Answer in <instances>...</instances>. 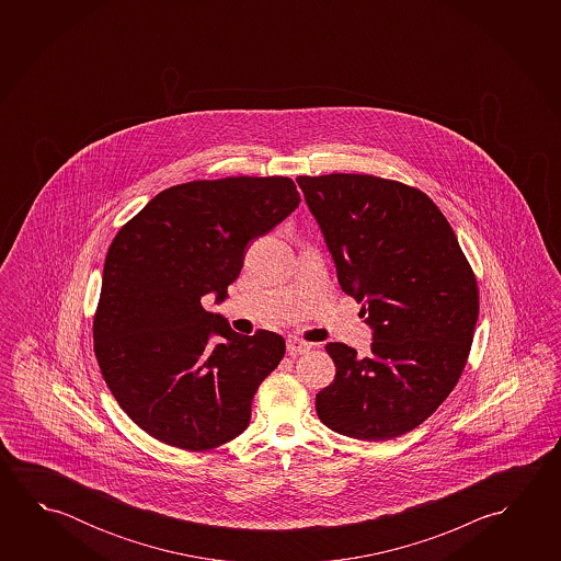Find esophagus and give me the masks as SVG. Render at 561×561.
I'll use <instances>...</instances> for the list:
<instances>
[{"instance_id": "1", "label": "esophagus", "mask_w": 561, "mask_h": 561, "mask_svg": "<svg viewBox=\"0 0 561 561\" xmlns=\"http://www.w3.org/2000/svg\"><path fill=\"white\" fill-rule=\"evenodd\" d=\"M311 348V342H305V340L297 339V336H289L287 339V352L291 356H299V354H305V352H309Z\"/></svg>"}]
</instances>
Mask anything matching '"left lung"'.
Masks as SVG:
<instances>
[{"instance_id":"obj_1","label":"left lung","mask_w":561,"mask_h":561,"mask_svg":"<svg viewBox=\"0 0 561 561\" xmlns=\"http://www.w3.org/2000/svg\"><path fill=\"white\" fill-rule=\"evenodd\" d=\"M342 291L374 329L371 352L327 344L336 366L317 396L331 431L391 440L424 423L458 383L479 314L476 274L426 193L369 174L299 175Z\"/></svg>"}]
</instances>
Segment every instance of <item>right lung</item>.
Wrapping results in <instances>:
<instances>
[{"label":"right lung","mask_w":561,"mask_h":561,"mask_svg":"<svg viewBox=\"0 0 561 561\" xmlns=\"http://www.w3.org/2000/svg\"><path fill=\"white\" fill-rule=\"evenodd\" d=\"M299 202L284 175L197 180L158 193L115 234L93 352L121 409L157 440L205 451L247 431L252 397L284 358L285 340L230 331L202 297L222 301L250 240Z\"/></svg>","instance_id":"1"}]
</instances>
